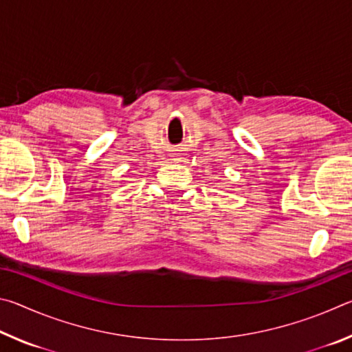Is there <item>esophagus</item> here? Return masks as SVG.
I'll return each mask as SVG.
<instances>
[{
  "label": "esophagus",
  "mask_w": 352,
  "mask_h": 352,
  "mask_svg": "<svg viewBox=\"0 0 352 352\" xmlns=\"http://www.w3.org/2000/svg\"><path fill=\"white\" fill-rule=\"evenodd\" d=\"M172 160H174V162H180L182 157L180 155H172Z\"/></svg>",
  "instance_id": "1"
}]
</instances>
